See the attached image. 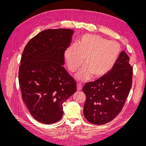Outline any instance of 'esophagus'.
<instances>
[{
	"mask_svg": "<svg viewBox=\"0 0 146 146\" xmlns=\"http://www.w3.org/2000/svg\"><path fill=\"white\" fill-rule=\"evenodd\" d=\"M77 90H78V91H80V90H82V85L81 83H77Z\"/></svg>",
	"mask_w": 146,
	"mask_h": 146,
	"instance_id": "esophagus-1",
	"label": "esophagus"
}]
</instances>
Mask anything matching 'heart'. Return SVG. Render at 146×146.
Segmentation results:
<instances>
[{
	"label": "heart",
	"mask_w": 146,
	"mask_h": 146,
	"mask_svg": "<svg viewBox=\"0 0 146 146\" xmlns=\"http://www.w3.org/2000/svg\"><path fill=\"white\" fill-rule=\"evenodd\" d=\"M119 44L109 41L99 35L85 34L77 44H72L64 53V58L69 69L75 72L82 65L85 58V66L79 71V80H88L92 75L99 77L108 72L116 63L121 54Z\"/></svg>",
	"instance_id": "b5f03b06"
}]
</instances>
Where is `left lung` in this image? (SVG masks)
<instances>
[{
  "label": "left lung",
  "mask_w": 146,
  "mask_h": 146,
  "mask_svg": "<svg viewBox=\"0 0 146 146\" xmlns=\"http://www.w3.org/2000/svg\"><path fill=\"white\" fill-rule=\"evenodd\" d=\"M129 61L126 53L121 52L108 72L83 86L86 98L83 114L91 123L104 125L121 111L132 85L133 68Z\"/></svg>",
  "instance_id": "1"
}]
</instances>
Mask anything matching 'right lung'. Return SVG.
I'll use <instances>...</instances> for the list:
<instances>
[{
  "mask_svg": "<svg viewBox=\"0 0 146 146\" xmlns=\"http://www.w3.org/2000/svg\"><path fill=\"white\" fill-rule=\"evenodd\" d=\"M74 31L47 29L32 38L21 59L18 78L22 99L34 119L50 124L63 114V104L77 90L63 67Z\"/></svg>",
  "mask_w": 146,
  "mask_h": 146,
  "instance_id": "add662e5",
  "label": "right lung"
}]
</instances>
